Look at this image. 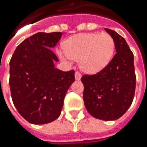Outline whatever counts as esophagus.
Listing matches in <instances>:
<instances>
[{"label":"esophagus","mask_w":147,"mask_h":147,"mask_svg":"<svg viewBox=\"0 0 147 147\" xmlns=\"http://www.w3.org/2000/svg\"><path fill=\"white\" fill-rule=\"evenodd\" d=\"M75 79L76 80H80L81 79V78H82V75H81V74L79 73V72H78V71H76L75 72Z\"/></svg>","instance_id":"esophagus-1"}]
</instances>
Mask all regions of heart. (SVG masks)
<instances>
[{
	"label": "heart",
	"instance_id": "1",
	"mask_svg": "<svg viewBox=\"0 0 147 147\" xmlns=\"http://www.w3.org/2000/svg\"><path fill=\"white\" fill-rule=\"evenodd\" d=\"M114 51L115 42L109 33H83L66 40L65 51L59 50L58 55L68 63L78 60L81 69L94 74L110 63Z\"/></svg>",
	"mask_w": 147,
	"mask_h": 147
}]
</instances>
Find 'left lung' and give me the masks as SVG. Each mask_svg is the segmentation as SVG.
<instances>
[{
	"instance_id": "8db88e82",
	"label": "left lung",
	"mask_w": 147,
	"mask_h": 147,
	"mask_svg": "<svg viewBox=\"0 0 147 147\" xmlns=\"http://www.w3.org/2000/svg\"><path fill=\"white\" fill-rule=\"evenodd\" d=\"M115 42V55L98 74L84 75L83 100L88 113L105 121L115 120L132 105L136 75L134 57L125 39L115 31L105 28Z\"/></svg>"
}]
</instances>
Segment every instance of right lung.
Segmentation results:
<instances>
[{
    "label": "right lung",
    "mask_w": 147,
    "mask_h": 147,
    "mask_svg": "<svg viewBox=\"0 0 147 147\" xmlns=\"http://www.w3.org/2000/svg\"><path fill=\"white\" fill-rule=\"evenodd\" d=\"M61 32H37L21 42L9 62V88L15 108L32 124L55 120L63 108L65 95L74 82V71L55 68L58 62L51 49Z\"/></svg>",
    "instance_id": "right-lung-1"
}]
</instances>
